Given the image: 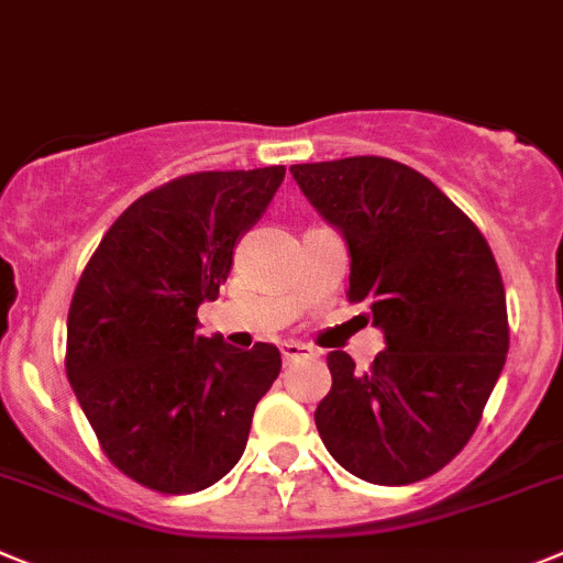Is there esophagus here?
Wrapping results in <instances>:
<instances>
[{"mask_svg":"<svg viewBox=\"0 0 563 563\" xmlns=\"http://www.w3.org/2000/svg\"><path fill=\"white\" fill-rule=\"evenodd\" d=\"M280 353H283V358H286V362H297V358H313V356H317V351H313L311 344H306V342H283Z\"/></svg>","mask_w":563,"mask_h":563,"instance_id":"obj_1","label":"esophagus"}]
</instances>
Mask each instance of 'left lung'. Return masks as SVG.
Listing matches in <instances>:
<instances>
[{"label": "left lung", "instance_id": "1", "mask_svg": "<svg viewBox=\"0 0 563 563\" xmlns=\"http://www.w3.org/2000/svg\"><path fill=\"white\" fill-rule=\"evenodd\" d=\"M294 179L351 250L347 300L367 302L387 351L369 369L328 353L313 420L342 468L409 485L452 463L508 356L499 266L477 224L423 174L384 156L294 165Z\"/></svg>", "mask_w": 563, "mask_h": 563}]
</instances>
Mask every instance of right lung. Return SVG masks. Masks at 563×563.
<instances>
[{"label": "right lung", "mask_w": 563, "mask_h": 563, "mask_svg": "<svg viewBox=\"0 0 563 563\" xmlns=\"http://www.w3.org/2000/svg\"><path fill=\"white\" fill-rule=\"evenodd\" d=\"M286 168L201 170L140 196L86 263L67 319V376L106 457L159 494H196L241 460L280 351L199 336L232 252Z\"/></svg>", "instance_id": "right-lung-1"}]
</instances>
